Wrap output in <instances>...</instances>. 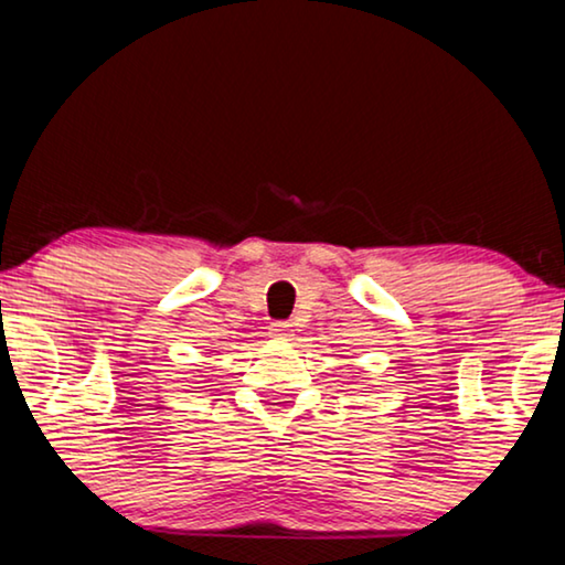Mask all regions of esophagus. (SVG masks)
<instances>
[{"instance_id": "esophagus-1", "label": "esophagus", "mask_w": 565, "mask_h": 565, "mask_svg": "<svg viewBox=\"0 0 565 565\" xmlns=\"http://www.w3.org/2000/svg\"><path fill=\"white\" fill-rule=\"evenodd\" d=\"M290 334V323L288 321H273L269 323V337L273 339H285Z\"/></svg>"}]
</instances>
